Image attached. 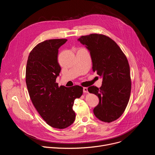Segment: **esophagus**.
Masks as SVG:
<instances>
[{
    "label": "esophagus",
    "mask_w": 155,
    "mask_h": 155,
    "mask_svg": "<svg viewBox=\"0 0 155 155\" xmlns=\"http://www.w3.org/2000/svg\"><path fill=\"white\" fill-rule=\"evenodd\" d=\"M83 93H88V91H87V87H83Z\"/></svg>",
    "instance_id": "obj_1"
}]
</instances>
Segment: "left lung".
Wrapping results in <instances>:
<instances>
[{
    "instance_id": "left-lung-1",
    "label": "left lung",
    "mask_w": 155,
    "mask_h": 155,
    "mask_svg": "<svg viewBox=\"0 0 155 155\" xmlns=\"http://www.w3.org/2000/svg\"><path fill=\"white\" fill-rule=\"evenodd\" d=\"M77 40L90 51L93 71L102 78L99 89L94 86L87 88L99 99L94 114L102 121H114L123 114L129 100L131 81L127 59L115 41L105 35L93 34Z\"/></svg>"
}]
</instances>
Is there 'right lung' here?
I'll return each mask as SVG.
<instances>
[{
  "mask_svg": "<svg viewBox=\"0 0 155 155\" xmlns=\"http://www.w3.org/2000/svg\"><path fill=\"white\" fill-rule=\"evenodd\" d=\"M67 39H51L40 43L28 57L26 82L31 101L42 118L50 126L64 129L75 119L74 101L83 94V87L58 86L56 83L61 67L58 49Z\"/></svg>",
  "mask_w": 155,
  "mask_h": 155,
  "instance_id": "1",
  "label": "right lung"
}]
</instances>
